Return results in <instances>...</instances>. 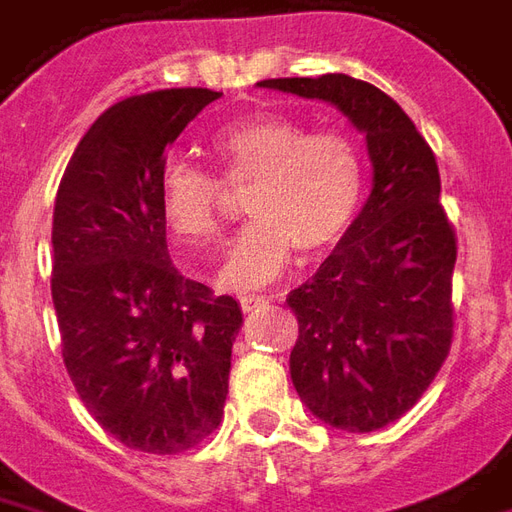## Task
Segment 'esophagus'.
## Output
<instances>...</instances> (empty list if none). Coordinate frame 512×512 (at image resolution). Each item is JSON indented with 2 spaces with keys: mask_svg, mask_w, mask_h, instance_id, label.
Listing matches in <instances>:
<instances>
[{
  "mask_svg": "<svg viewBox=\"0 0 512 512\" xmlns=\"http://www.w3.org/2000/svg\"><path fill=\"white\" fill-rule=\"evenodd\" d=\"M274 299V296H241V310L244 312H252V310H257V307H266L268 301Z\"/></svg>",
  "mask_w": 512,
  "mask_h": 512,
  "instance_id": "obj_1",
  "label": "esophagus"
}]
</instances>
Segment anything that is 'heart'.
<instances>
[{
    "label": "heart",
    "mask_w": 512,
    "mask_h": 512,
    "mask_svg": "<svg viewBox=\"0 0 512 512\" xmlns=\"http://www.w3.org/2000/svg\"><path fill=\"white\" fill-rule=\"evenodd\" d=\"M213 156L227 189H246L252 224L227 252L219 285L260 288L277 279L293 252L304 260L329 255L343 241L362 202L365 164L348 134L307 128L263 115L213 136ZM222 183L189 161H169L158 202L169 230L186 244H211L222 230Z\"/></svg>",
    "instance_id": "heart-1"
}]
</instances>
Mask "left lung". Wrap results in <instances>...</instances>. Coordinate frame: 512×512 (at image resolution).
Here are the masks:
<instances>
[{"instance_id": "left-lung-1", "label": "left lung", "mask_w": 512, "mask_h": 512, "mask_svg": "<svg viewBox=\"0 0 512 512\" xmlns=\"http://www.w3.org/2000/svg\"><path fill=\"white\" fill-rule=\"evenodd\" d=\"M260 87L329 101L367 136L373 191L288 307L299 321L290 378L304 406L332 428L370 433L403 417L450 354L458 238L439 200V164L411 117L362 79Z\"/></svg>"}]
</instances>
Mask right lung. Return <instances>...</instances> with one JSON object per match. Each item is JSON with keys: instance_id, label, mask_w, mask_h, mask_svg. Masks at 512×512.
Segmentation results:
<instances>
[{"instance_id": "1", "label": "right lung", "mask_w": 512, "mask_h": 512, "mask_svg": "<svg viewBox=\"0 0 512 512\" xmlns=\"http://www.w3.org/2000/svg\"><path fill=\"white\" fill-rule=\"evenodd\" d=\"M216 98L175 87L106 109L54 202L51 299L65 370L106 433L153 455L191 450L219 428L244 321L233 296L172 266L158 202L167 147Z\"/></svg>"}]
</instances>
